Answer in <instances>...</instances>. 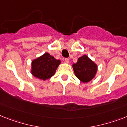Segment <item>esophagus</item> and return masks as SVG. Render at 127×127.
I'll return each instance as SVG.
<instances>
[{
    "label": "esophagus",
    "instance_id": "1",
    "mask_svg": "<svg viewBox=\"0 0 127 127\" xmlns=\"http://www.w3.org/2000/svg\"><path fill=\"white\" fill-rule=\"evenodd\" d=\"M65 62L68 64V63L69 62V58H65Z\"/></svg>",
    "mask_w": 127,
    "mask_h": 127
}]
</instances>
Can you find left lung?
I'll return each mask as SVG.
<instances>
[{"instance_id": "left-lung-1", "label": "left lung", "mask_w": 127, "mask_h": 127, "mask_svg": "<svg viewBox=\"0 0 127 127\" xmlns=\"http://www.w3.org/2000/svg\"><path fill=\"white\" fill-rule=\"evenodd\" d=\"M76 76L83 82H88L94 78L97 71V66L86 55L78 59V62L73 65Z\"/></svg>"}]
</instances>
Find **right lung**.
Returning a JSON list of instances; mask_svg holds the SVG:
<instances>
[{
	"instance_id": "add662e5",
	"label": "right lung",
	"mask_w": 127,
	"mask_h": 127,
	"mask_svg": "<svg viewBox=\"0 0 127 127\" xmlns=\"http://www.w3.org/2000/svg\"><path fill=\"white\" fill-rule=\"evenodd\" d=\"M60 64V60L55 59L53 56L46 52L43 56L32 61V75L39 79L47 80L55 74Z\"/></svg>"
}]
</instances>
